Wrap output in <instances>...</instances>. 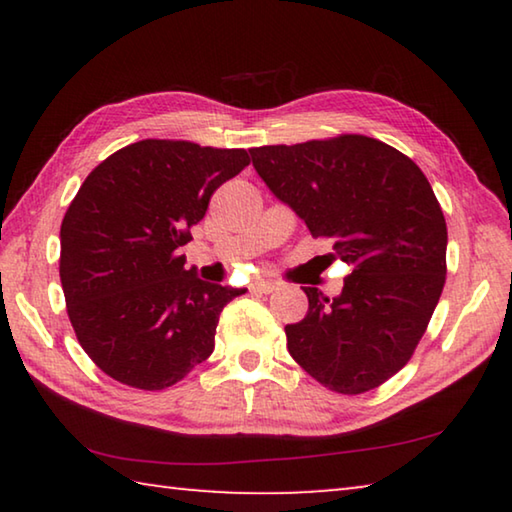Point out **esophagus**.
Masks as SVG:
<instances>
[{
  "mask_svg": "<svg viewBox=\"0 0 512 512\" xmlns=\"http://www.w3.org/2000/svg\"><path fill=\"white\" fill-rule=\"evenodd\" d=\"M275 289H277L275 282H255L253 287H250V291L259 293V296H262V293H264V296H268V293H273Z\"/></svg>",
  "mask_w": 512,
  "mask_h": 512,
  "instance_id": "esophagus-1",
  "label": "esophagus"
}]
</instances>
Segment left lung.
I'll use <instances>...</instances> for the list:
<instances>
[{
  "mask_svg": "<svg viewBox=\"0 0 512 512\" xmlns=\"http://www.w3.org/2000/svg\"><path fill=\"white\" fill-rule=\"evenodd\" d=\"M268 189L332 259L352 266L341 296L302 287L307 316L287 325L291 357L325 388L372 391L400 372L427 329L447 275V223L418 164L366 135L250 149Z\"/></svg>",
  "mask_w": 512,
  "mask_h": 512,
  "instance_id": "obj_1",
  "label": "left lung"
}]
</instances>
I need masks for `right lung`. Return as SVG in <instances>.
Instances as JSON below:
<instances>
[{
    "label": "right lung",
    "instance_id": "obj_1",
    "mask_svg": "<svg viewBox=\"0 0 512 512\" xmlns=\"http://www.w3.org/2000/svg\"><path fill=\"white\" fill-rule=\"evenodd\" d=\"M248 164L244 149L142 140L94 167L69 203L60 225L67 316L119 384L162 391L212 354L223 307L246 289L198 280L178 248L216 189Z\"/></svg>",
    "mask_w": 512,
    "mask_h": 512
}]
</instances>
